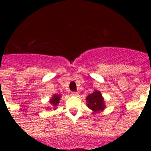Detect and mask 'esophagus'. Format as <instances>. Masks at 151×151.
<instances>
[{
    "mask_svg": "<svg viewBox=\"0 0 151 151\" xmlns=\"http://www.w3.org/2000/svg\"><path fill=\"white\" fill-rule=\"evenodd\" d=\"M78 92H71V96H78Z\"/></svg>",
    "mask_w": 151,
    "mask_h": 151,
    "instance_id": "1",
    "label": "esophagus"
}]
</instances>
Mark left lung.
Instances as JSON below:
<instances>
[{
	"instance_id": "1",
	"label": "left lung",
	"mask_w": 151,
	"mask_h": 151,
	"mask_svg": "<svg viewBox=\"0 0 151 151\" xmlns=\"http://www.w3.org/2000/svg\"><path fill=\"white\" fill-rule=\"evenodd\" d=\"M88 107L94 112H99L105 109V103L102 94L99 91H95L92 94L88 95L86 98Z\"/></svg>"
}]
</instances>
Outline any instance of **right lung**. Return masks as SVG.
Returning <instances> with one entry per match:
<instances>
[{
  "label": "right lung",
  "instance_id": "right-lung-1",
  "mask_svg": "<svg viewBox=\"0 0 151 151\" xmlns=\"http://www.w3.org/2000/svg\"><path fill=\"white\" fill-rule=\"evenodd\" d=\"M60 97L61 96L59 95H53L52 99H50V104L52 107H54V110L56 109V106L59 103V100H60Z\"/></svg>",
  "mask_w": 151,
  "mask_h": 151
}]
</instances>
